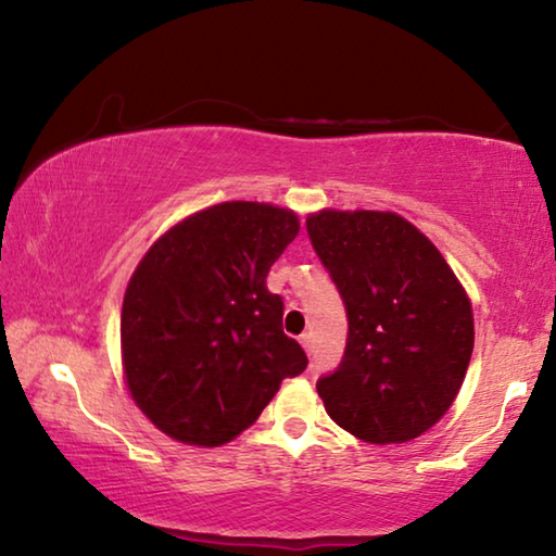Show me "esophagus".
Segmentation results:
<instances>
[{
	"mask_svg": "<svg viewBox=\"0 0 556 556\" xmlns=\"http://www.w3.org/2000/svg\"><path fill=\"white\" fill-rule=\"evenodd\" d=\"M299 343H301V345H304V351H306V353H312V336H308V333H304V336H301V338H299Z\"/></svg>",
	"mask_w": 556,
	"mask_h": 556,
	"instance_id": "obj_1",
	"label": "esophagus"
}]
</instances>
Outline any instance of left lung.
<instances>
[{"label":"left lung","mask_w":556,"mask_h":556,"mask_svg":"<svg viewBox=\"0 0 556 556\" xmlns=\"http://www.w3.org/2000/svg\"><path fill=\"white\" fill-rule=\"evenodd\" d=\"M308 240L341 294V365L316 382L338 427L370 444H404L444 417L473 353V312L441 252L380 211H321Z\"/></svg>","instance_id":"8db88e82"}]
</instances>
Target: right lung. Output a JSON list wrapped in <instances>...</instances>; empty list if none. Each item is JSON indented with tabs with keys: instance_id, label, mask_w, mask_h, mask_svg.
<instances>
[{
	"instance_id": "1",
	"label": "right lung",
	"mask_w": 556,
	"mask_h": 556,
	"mask_svg": "<svg viewBox=\"0 0 556 556\" xmlns=\"http://www.w3.org/2000/svg\"><path fill=\"white\" fill-rule=\"evenodd\" d=\"M299 235L269 203L211 205L162 235L122 304L127 388L156 429L193 446L228 444L308 357L281 331L267 271Z\"/></svg>"
}]
</instances>
